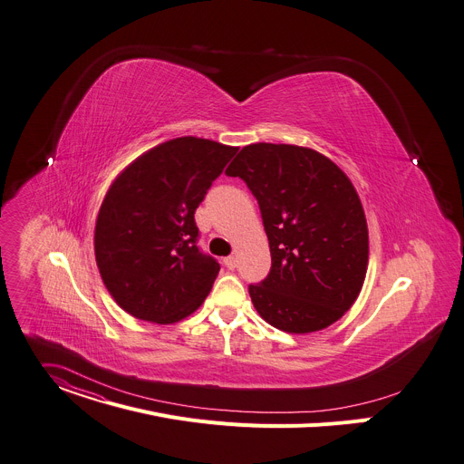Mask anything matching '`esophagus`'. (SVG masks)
<instances>
[{
  "instance_id": "34e87169",
  "label": "esophagus",
  "mask_w": 464,
  "mask_h": 464,
  "mask_svg": "<svg viewBox=\"0 0 464 464\" xmlns=\"http://www.w3.org/2000/svg\"><path fill=\"white\" fill-rule=\"evenodd\" d=\"M224 265H226V268L233 270V268L237 266V257H233V256H231V257H226V259H224Z\"/></svg>"
}]
</instances>
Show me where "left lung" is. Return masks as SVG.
I'll use <instances>...</instances> for the list:
<instances>
[{
    "label": "left lung",
    "instance_id": "left-lung-1",
    "mask_svg": "<svg viewBox=\"0 0 464 464\" xmlns=\"http://www.w3.org/2000/svg\"><path fill=\"white\" fill-rule=\"evenodd\" d=\"M259 201L272 268L249 285L270 325L305 334L341 320L359 298L368 268V226L350 178L320 151L257 142L226 170Z\"/></svg>",
    "mask_w": 464,
    "mask_h": 464
}]
</instances>
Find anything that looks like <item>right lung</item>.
<instances>
[{"label": "right lung", "mask_w": 464, "mask_h": 464, "mask_svg": "<svg viewBox=\"0 0 464 464\" xmlns=\"http://www.w3.org/2000/svg\"><path fill=\"white\" fill-rule=\"evenodd\" d=\"M237 150L172 139L111 183L96 218L94 254L105 288L125 313L168 325L201 307L220 265L199 254L194 213Z\"/></svg>", "instance_id": "obj_1"}]
</instances>
